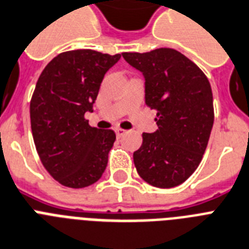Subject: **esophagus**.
Masks as SVG:
<instances>
[{
  "mask_svg": "<svg viewBox=\"0 0 249 249\" xmlns=\"http://www.w3.org/2000/svg\"><path fill=\"white\" fill-rule=\"evenodd\" d=\"M115 133H116V135H118V137H123V135L126 133V130H123V129H116V130H115Z\"/></svg>",
  "mask_w": 249,
  "mask_h": 249,
  "instance_id": "esophagus-1",
  "label": "esophagus"
}]
</instances>
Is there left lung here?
Returning a JSON list of instances; mask_svg holds the SVG:
<instances>
[{
  "label": "left lung",
  "instance_id": "left-lung-1",
  "mask_svg": "<svg viewBox=\"0 0 249 249\" xmlns=\"http://www.w3.org/2000/svg\"><path fill=\"white\" fill-rule=\"evenodd\" d=\"M144 76L145 105L157 111L155 133L133 153L139 177L157 188L187 180L201 162L213 125L211 86L201 69L173 48L124 52Z\"/></svg>",
  "mask_w": 249,
  "mask_h": 249
}]
</instances>
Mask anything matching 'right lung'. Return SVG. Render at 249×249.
Masks as SVG:
<instances>
[{
    "mask_svg": "<svg viewBox=\"0 0 249 249\" xmlns=\"http://www.w3.org/2000/svg\"><path fill=\"white\" fill-rule=\"evenodd\" d=\"M121 54L93 50L62 52L40 74L30 101V125L38 156L54 180L84 188L104 174L116 135L92 128V112L101 83Z\"/></svg>",
    "mask_w": 249,
    "mask_h": 249,
    "instance_id": "right-lung-1",
    "label": "right lung"
}]
</instances>
